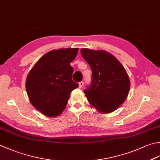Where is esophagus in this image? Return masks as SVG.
Returning a JSON list of instances; mask_svg holds the SVG:
<instances>
[{"instance_id": "esophagus-1", "label": "esophagus", "mask_w": 160, "mask_h": 160, "mask_svg": "<svg viewBox=\"0 0 160 160\" xmlns=\"http://www.w3.org/2000/svg\"><path fill=\"white\" fill-rule=\"evenodd\" d=\"M83 84H84L83 81H81V82H79V87H80V88H81V87H82Z\"/></svg>"}]
</instances>
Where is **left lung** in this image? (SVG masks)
Listing matches in <instances>:
<instances>
[{
  "label": "left lung",
  "mask_w": 160,
  "mask_h": 160,
  "mask_svg": "<svg viewBox=\"0 0 160 160\" xmlns=\"http://www.w3.org/2000/svg\"><path fill=\"white\" fill-rule=\"evenodd\" d=\"M80 52L92 71L91 84L84 90L87 100L102 113L114 111L125 101L130 90L124 67L105 51L82 48Z\"/></svg>",
  "instance_id": "obj_1"
}]
</instances>
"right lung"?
Listing matches in <instances>:
<instances>
[{
    "label": "right lung",
    "instance_id": "1",
    "mask_svg": "<svg viewBox=\"0 0 160 160\" xmlns=\"http://www.w3.org/2000/svg\"><path fill=\"white\" fill-rule=\"evenodd\" d=\"M78 48H63L42 56L28 75L26 88L32 105L43 114L54 117L66 108L71 92L79 84L72 80L70 65Z\"/></svg>",
    "mask_w": 160,
    "mask_h": 160
}]
</instances>
